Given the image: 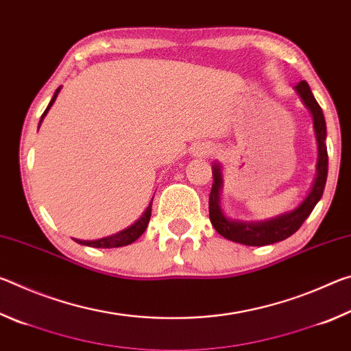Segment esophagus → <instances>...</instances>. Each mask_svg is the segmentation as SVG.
<instances>
[{"label":"esophagus","instance_id":"1","mask_svg":"<svg viewBox=\"0 0 351 351\" xmlns=\"http://www.w3.org/2000/svg\"><path fill=\"white\" fill-rule=\"evenodd\" d=\"M209 153H210V148L204 144L195 148V154H197V156H204V154H209Z\"/></svg>","mask_w":351,"mask_h":351}]
</instances>
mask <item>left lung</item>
Wrapping results in <instances>:
<instances>
[{"mask_svg": "<svg viewBox=\"0 0 351 351\" xmlns=\"http://www.w3.org/2000/svg\"><path fill=\"white\" fill-rule=\"evenodd\" d=\"M294 90L299 94L302 102L310 110L313 116L314 134L317 141V164H316V176L311 184L310 192L304 198L302 203L294 207L293 210L283 212L280 215L272 217L268 219H260V221H240L224 215L219 206V197H221L223 189V171L221 165L213 164L212 175L213 184L209 195V217L210 223L219 235L230 241L240 243L246 246H265L272 243L282 241L293 235L297 229L304 224L305 219L310 217L314 207L322 198L326 175H328V153H326V123L322 108L314 99L313 93L305 80L297 83Z\"/></svg>", "mask_w": 351, "mask_h": 351, "instance_id": "1", "label": "left lung"}]
</instances>
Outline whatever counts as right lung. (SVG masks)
<instances>
[{"mask_svg":"<svg viewBox=\"0 0 351 351\" xmlns=\"http://www.w3.org/2000/svg\"><path fill=\"white\" fill-rule=\"evenodd\" d=\"M62 86H58L54 96H52L49 105H47V108L45 110L43 114L40 117V123H38V128L41 125V122H43V119L46 117L47 111L51 110V106L54 105L56 99L58 96V93H60ZM153 203V199H152ZM152 203L148 204V207L145 209V212L142 213V217L138 219V221L133 223L130 228L121 230V232H117L114 235H110V237H105V239H100V240H94V241H80V240H75L77 243H80V245H85V246H91V247H104V249H108V247H121V246H127V245H132L133 241H136L139 239V237L144 234V230L147 229L148 221H150V217H152Z\"/></svg>","mask_w":351,"mask_h":351,"instance_id":"add662e5","label":"right lung"}]
</instances>
